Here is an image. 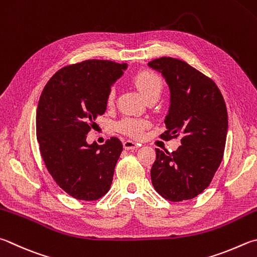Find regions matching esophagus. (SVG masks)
Instances as JSON below:
<instances>
[{"mask_svg": "<svg viewBox=\"0 0 257 257\" xmlns=\"http://www.w3.org/2000/svg\"><path fill=\"white\" fill-rule=\"evenodd\" d=\"M138 145L134 143L133 141H124L123 142V148L127 149V151H132V149H136Z\"/></svg>", "mask_w": 257, "mask_h": 257, "instance_id": "34e87169", "label": "esophagus"}]
</instances>
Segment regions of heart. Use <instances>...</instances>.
<instances>
[{
	"label": "heart",
	"mask_w": 257,
	"mask_h": 257,
	"mask_svg": "<svg viewBox=\"0 0 257 257\" xmlns=\"http://www.w3.org/2000/svg\"><path fill=\"white\" fill-rule=\"evenodd\" d=\"M133 82L145 100H147L148 97L152 96L158 97L162 92L163 84L161 78L158 77L156 74H154L152 72L138 73L137 75L133 78ZM113 99L114 91L111 90L108 94V104H112ZM146 125L147 122L144 120L124 118L119 121L118 124H116V129H118L120 133L127 135V136L139 138L143 135V132L144 129L146 128Z\"/></svg>",
	"instance_id": "b5f03b06"
}]
</instances>
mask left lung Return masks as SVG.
I'll use <instances>...</instances> for the list:
<instances>
[{"label":"left lung","mask_w":257,"mask_h":257,"mask_svg":"<svg viewBox=\"0 0 257 257\" xmlns=\"http://www.w3.org/2000/svg\"><path fill=\"white\" fill-rule=\"evenodd\" d=\"M170 90L165 139L181 137L175 152L155 148L152 183L163 198L183 201L208 188L222 161L228 130L225 101L212 80L183 60L162 57L148 63Z\"/></svg>","instance_id":"left-lung-1"}]
</instances>
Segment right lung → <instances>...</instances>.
Returning <instances> with one entry per match:
<instances>
[{
	"label": "right lung",
	"mask_w": 257,
	"mask_h": 257,
	"mask_svg": "<svg viewBox=\"0 0 257 257\" xmlns=\"http://www.w3.org/2000/svg\"><path fill=\"white\" fill-rule=\"evenodd\" d=\"M128 64L90 59L55 74L41 93L36 115L37 141L50 175L65 192L92 201L108 192L122 144H87L95 119L106 110L111 86Z\"/></svg>",
	"instance_id": "1"
}]
</instances>
